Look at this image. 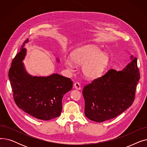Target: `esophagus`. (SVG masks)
Wrapping results in <instances>:
<instances>
[{
    "mask_svg": "<svg viewBox=\"0 0 147 147\" xmlns=\"http://www.w3.org/2000/svg\"><path fill=\"white\" fill-rule=\"evenodd\" d=\"M74 88L77 90H80L81 89L80 84L79 82H75L74 83Z\"/></svg>",
    "mask_w": 147,
    "mask_h": 147,
    "instance_id": "1",
    "label": "esophagus"
}]
</instances>
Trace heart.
Instances as JSON below:
<instances>
[{"instance_id": "b5f03b06", "label": "heart", "mask_w": 147, "mask_h": 147, "mask_svg": "<svg viewBox=\"0 0 147 147\" xmlns=\"http://www.w3.org/2000/svg\"><path fill=\"white\" fill-rule=\"evenodd\" d=\"M71 59L65 60V65L71 69L76 64L83 65L82 71L87 78L96 79L101 76L109 67L110 57L98 46L88 44L75 49L70 54Z\"/></svg>"}]
</instances>
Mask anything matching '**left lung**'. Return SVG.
<instances>
[{
    "label": "left lung",
    "mask_w": 147,
    "mask_h": 147,
    "mask_svg": "<svg viewBox=\"0 0 147 147\" xmlns=\"http://www.w3.org/2000/svg\"><path fill=\"white\" fill-rule=\"evenodd\" d=\"M137 60L132 57L130 63L121 71L110 69L84 87V114L87 118L102 122L117 117L132 105L140 79Z\"/></svg>",
    "instance_id": "obj_1"
}]
</instances>
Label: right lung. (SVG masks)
<instances>
[{"mask_svg": "<svg viewBox=\"0 0 147 147\" xmlns=\"http://www.w3.org/2000/svg\"><path fill=\"white\" fill-rule=\"evenodd\" d=\"M24 42L13 59L9 71V79L14 101L19 109L39 120H49L59 116L64 95L71 90L73 82L57 73L48 76L30 74L23 60L27 49ZM58 63L59 59L57 58Z\"/></svg>", "mask_w": 147, "mask_h": 147, "instance_id": "1", "label": "right lung"}]
</instances>
